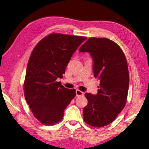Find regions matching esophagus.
<instances>
[{
    "mask_svg": "<svg viewBox=\"0 0 149 149\" xmlns=\"http://www.w3.org/2000/svg\"><path fill=\"white\" fill-rule=\"evenodd\" d=\"M76 96H84V93L81 91L80 90L77 89L76 91Z\"/></svg>",
    "mask_w": 149,
    "mask_h": 149,
    "instance_id": "obj_1",
    "label": "esophagus"
}]
</instances>
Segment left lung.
I'll list each match as a JSON object with an SVG mask.
<instances>
[{"label": "left lung", "mask_w": 149, "mask_h": 149, "mask_svg": "<svg viewBox=\"0 0 149 149\" xmlns=\"http://www.w3.org/2000/svg\"><path fill=\"white\" fill-rule=\"evenodd\" d=\"M79 52L90 54L94 76L100 80L96 95L85 93L88 103L83 119L89 125L102 127L111 123L125 105L129 84L127 60L121 48L106 38H90Z\"/></svg>", "instance_id": "8db88e82"}]
</instances>
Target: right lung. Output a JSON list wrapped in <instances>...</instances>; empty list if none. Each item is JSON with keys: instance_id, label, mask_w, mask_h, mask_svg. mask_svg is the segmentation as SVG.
I'll return each instance as SVG.
<instances>
[{"instance_id": "right-lung-1", "label": "right lung", "mask_w": 149, "mask_h": 149, "mask_svg": "<svg viewBox=\"0 0 149 149\" xmlns=\"http://www.w3.org/2000/svg\"><path fill=\"white\" fill-rule=\"evenodd\" d=\"M86 37L52 33L37 43L31 53L24 81L25 100L35 118L52 125L62 120L64 111L76 96L57 82L78 47Z\"/></svg>"}]
</instances>
